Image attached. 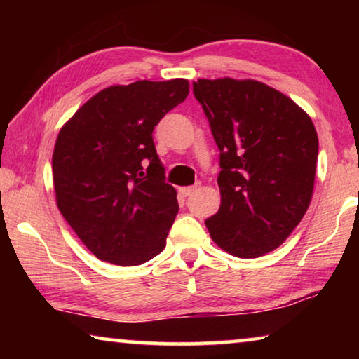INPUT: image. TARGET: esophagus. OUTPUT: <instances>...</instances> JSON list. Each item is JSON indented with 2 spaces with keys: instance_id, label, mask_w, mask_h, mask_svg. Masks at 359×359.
Instances as JSON below:
<instances>
[{
  "instance_id": "esophagus-1",
  "label": "esophagus",
  "mask_w": 359,
  "mask_h": 359,
  "mask_svg": "<svg viewBox=\"0 0 359 359\" xmlns=\"http://www.w3.org/2000/svg\"><path fill=\"white\" fill-rule=\"evenodd\" d=\"M179 191H180L182 196H190V194L196 191V187H182Z\"/></svg>"
}]
</instances>
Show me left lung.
<instances>
[{"mask_svg": "<svg viewBox=\"0 0 359 359\" xmlns=\"http://www.w3.org/2000/svg\"><path fill=\"white\" fill-rule=\"evenodd\" d=\"M201 102L220 150V209L205 220L222 250L258 258L288 238L311 204L318 136L287 95L253 79H198Z\"/></svg>", "mask_w": 359, "mask_h": 359, "instance_id": "1", "label": "left lung"}]
</instances>
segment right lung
<instances>
[{
  "label": "right lung",
  "instance_id": "right-lung-1",
  "mask_svg": "<svg viewBox=\"0 0 359 359\" xmlns=\"http://www.w3.org/2000/svg\"><path fill=\"white\" fill-rule=\"evenodd\" d=\"M188 92L187 79L112 85L60 130L52 156L57 205L96 258L137 266L165 248L177 191L165 182L151 133Z\"/></svg>",
  "mask_w": 359,
  "mask_h": 359
}]
</instances>
